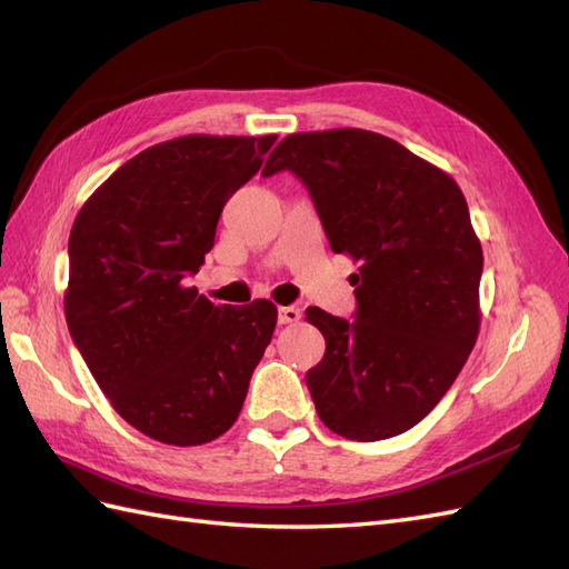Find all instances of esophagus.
<instances>
[{"label":"esophagus","instance_id":"obj_1","mask_svg":"<svg viewBox=\"0 0 569 569\" xmlns=\"http://www.w3.org/2000/svg\"><path fill=\"white\" fill-rule=\"evenodd\" d=\"M278 320L280 325H295L301 320V308L297 306H282L278 311Z\"/></svg>","mask_w":569,"mask_h":569}]
</instances>
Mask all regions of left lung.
I'll return each mask as SVG.
<instances>
[{
	"label": "left lung",
	"mask_w": 569,
	"mask_h": 569,
	"mask_svg": "<svg viewBox=\"0 0 569 569\" xmlns=\"http://www.w3.org/2000/svg\"><path fill=\"white\" fill-rule=\"evenodd\" d=\"M291 170L335 253L360 263L356 320L308 308L325 356L306 372L325 427L380 441L416 427L451 389L479 335L485 256L456 180L380 132H297L263 176Z\"/></svg>",
	"instance_id": "1"
}]
</instances>
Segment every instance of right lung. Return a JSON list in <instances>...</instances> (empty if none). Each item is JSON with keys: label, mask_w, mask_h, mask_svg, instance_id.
Returning a JSON list of instances; mask_svg holds the SVG:
<instances>
[{"label": "right lung", "mask_w": 569, "mask_h": 569, "mask_svg": "<svg viewBox=\"0 0 569 569\" xmlns=\"http://www.w3.org/2000/svg\"><path fill=\"white\" fill-rule=\"evenodd\" d=\"M274 140L184 134L153 144L76 216L68 330L118 416L161 443L226 435L272 339V301L213 306L184 278L203 266L222 206Z\"/></svg>", "instance_id": "add662e5"}]
</instances>
